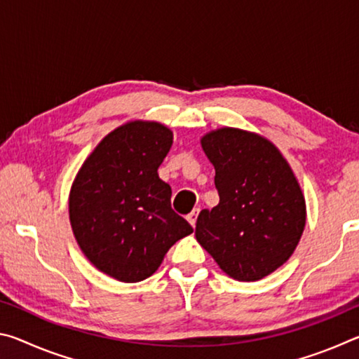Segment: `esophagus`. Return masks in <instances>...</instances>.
I'll list each match as a JSON object with an SVG mask.
<instances>
[{
    "label": "esophagus",
    "mask_w": 359,
    "mask_h": 359,
    "mask_svg": "<svg viewBox=\"0 0 359 359\" xmlns=\"http://www.w3.org/2000/svg\"><path fill=\"white\" fill-rule=\"evenodd\" d=\"M198 215H199V209H193V210L190 212V214L187 215V220L190 222V223L193 224V226H194V224H196V218H198Z\"/></svg>",
    "instance_id": "esophagus-1"
}]
</instances>
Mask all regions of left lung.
<instances>
[{
  "label": "left lung",
  "mask_w": 359,
  "mask_h": 359,
  "mask_svg": "<svg viewBox=\"0 0 359 359\" xmlns=\"http://www.w3.org/2000/svg\"><path fill=\"white\" fill-rule=\"evenodd\" d=\"M220 203L203 209L194 236L229 277L259 280L294 252L306 201L288 163L252 133L222 128L201 139Z\"/></svg>",
  "instance_id": "obj_1"
}]
</instances>
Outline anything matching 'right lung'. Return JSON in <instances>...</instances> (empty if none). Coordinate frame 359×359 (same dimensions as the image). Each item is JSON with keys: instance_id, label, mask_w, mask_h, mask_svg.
<instances>
[{"instance_id": "add662e5", "label": "right lung", "mask_w": 359, "mask_h": 359, "mask_svg": "<svg viewBox=\"0 0 359 359\" xmlns=\"http://www.w3.org/2000/svg\"><path fill=\"white\" fill-rule=\"evenodd\" d=\"M171 145L166 126L131 121L102 139L72 184L69 218L77 244L120 282L150 277L169 248L193 233L171 208V187L158 177Z\"/></svg>"}]
</instances>
